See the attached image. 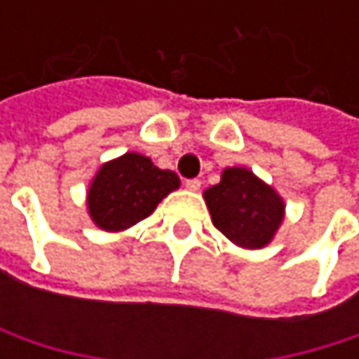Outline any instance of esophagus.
Masks as SVG:
<instances>
[{
  "label": "esophagus",
  "instance_id": "34e87169",
  "mask_svg": "<svg viewBox=\"0 0 359 359\" xmlns=\"http://www.w3.org/2000/svg\"><path fill=\"white\" fill-rule=\"evenodd\" d=\"M184 187H187L189 191H199V187H201V180H199V179L184 180Z\"/></svg>",
  "mask_w": 359,
  "mask_h": 359
}]
</instances>
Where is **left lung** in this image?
Returning a JSON list of instances; mask_svg holds the SVG:
<instances>
[{"mask_svg":"<svg viewBox=\"0 0 359 359\" xmlns=\"http://www.w3.org/2000/svg\"><path fill=\"white\" fill-rule=\"evenodd\" d=\"M203 197L214 226L245 250L268 245L285 216L280 195L248 168H226Z\"/></svg>","mask_w":359,"mask_h":359,"instance_id":"obj_1","label":"left lung"}]
</instances>
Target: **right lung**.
<instances>
[{
    "label": "right lung",
    "mask_w": 359,
    "mask_h": 359,
    "mask_svg": "<svg viewBox=\"0 0 359 359\" xmlns=\"http://www.w3.org/2000/svg\"><path fill=\"white\" fill-rule=\"evenodd\" d=\"M180 180L172 170H160L141 154H124L100 168L89 187L87 205L93 222L104 231H124L147 218Z\"/></svg>",
    "instance_id": "1"
}]
</instances>
